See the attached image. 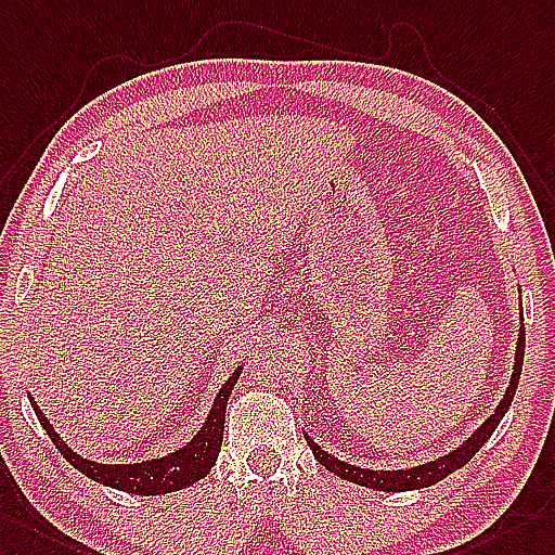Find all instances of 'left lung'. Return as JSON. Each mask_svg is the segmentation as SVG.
<instances>
[{"label": "left lung", "instance_id": "obj_1", "mask_svg": "<svg viewBox=\"0 0 555 555\" xmlns=\"http://www.w3.org/2000/svg\"><path fill=\"white\" fill-rule=\"evenodd\" d=\"M522 358H525V324L520 322L518 344H516V362H513V374H511V382H508V388L504 393V400L496 404L494 414L464 444H459L456 450L436 459V462H428V464L414 466V468H404V470H370V468H360V466L341 462V459L327 454L308 434H304L306 442L310 444V450H313L315 459L324 468L332 470L334 476H339L348 482L362 485V488L379 490V492H408V490L430 488V485H436L442 478H448L450 473H454L456 468L466 466L470 459L476 456V452L482 448V444L490 440V436L494 434V428L499 426V422L504 418L506 410L511 408L513 396H516L520 372H522Z\"/></svg>", "mask_w": 555, "mask_h": 555}]
</instances>
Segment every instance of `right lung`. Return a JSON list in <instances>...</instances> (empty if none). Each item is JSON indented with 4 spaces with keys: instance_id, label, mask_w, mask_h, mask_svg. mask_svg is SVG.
I'll use <instances>...</instances> for the list:
<instances>
[{
    "instance_id": "add662e5",
    "label": "right lung",
    "mask_w": 555,
    "mask_h": 555,
    "mask_svg": "<svg viewBox=\"0 0 555 555\" xmlns=\"http://www.w3.org/2000/svg\"><path fill=\"white\" fill-rule=\"evenodd\" d=\"M240 372H242V367H237L231 379L221 386L219 396L214 398V404L207 414V422L202 424L197 436L191 442H185L181 450H176L167 456L151 459V462H141V464H99V462H89V459L79 456L77 452H73V448H67L63 438L56 434V430H53L44 412L39 410V404L33 398H30V402H33V410L39 418V424L44 426L51 442L56 444V450L79 473H85L87 478L96 480L101 485H107V488L131 492V494L153 496V494H167V492L191 488L193 482L202 480L211 470L216 459H219L221 442H223L225 404L240 379Z\"/></svg>"
}]
</instances>
